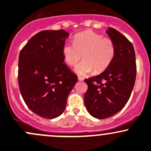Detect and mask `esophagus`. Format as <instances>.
Returning <instances> with one entry per match:
<instances>
[{
  "label": "esophagus",
  "instance_id": "esophagus-1",
  "mask_svg": "<svg viewBox=\"0 0 151 151\" xmlns=\"http://www.w3.org/2000/svg\"><path fill=\"white\" fill-rule=\"evenodd\" d=\"M78 81H82L84 80V78L82 77V76H78Z\"/></svg>",
  "mask_w": 151,
  "mask_h": 151
}]
</instances>
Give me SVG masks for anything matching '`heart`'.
<instances>
[{
  "instance_id": "obj_1",
  "label": "heart",
  "mask_w": 151,
  "mask_h": 151,
  "mask_svg": "<svg viewBox=\"0 0 151 151\" xmlns=\"http://www.w3.org/2000/svg\"><path fill=\"white\" fill-rule=\"evenodd\" d=\"M65 63L74 66L81 59L84 60L76 66V71L81 75L105 71L116 55V46L109 38L93 31L80 32L74 36L73 43H65L63 46Z\"/></svg>"
}]
</instances>
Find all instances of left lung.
I'll list each match as a JSON object with an SVG mask.
<instances>
[{
  "label": "left lung",
  "mask_w": 151,
  "mask_h": 151,
  "mask_svg": "<svg viewBox=\"0 0 151 151\" xmlns=\"http://www.w3.org/2000/svg\"><path fill=\"white\" fill-rule=\"evenodd\" d=\"M116 46V55L110 65L98 76L85 79L88 88L84 103L88 113L99 119L113 116L128 102L137 73L132 43L114 28L106 31Z\"/></svg>",
  "instance_id": "obj_1"
}]
</instances>
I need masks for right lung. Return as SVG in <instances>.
I'll list each match as a JSON object with an SVG mask.
<instances>
[{"instance_id":"add662e5","label":"right lung","mask_w":151,"mask_h":151,"mask_svg":"<svg viewBox=\"0 0 151 151\" xmlns=\"http://www.w3.org/2000/svg\"><path fill=\"white\" fill-rule=\"evenodd\" d=\"M69 33L43 30L32 36L19 53L18 83L27 106L42 118L58 117L77 83V76L64 63L63 46Z\"/></svg>"}]
</instances>
